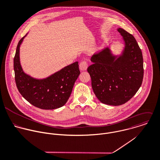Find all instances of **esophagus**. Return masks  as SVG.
Listing matches in <instances>:
<instances>
[{"label":"esophagus","mask_w":160,"mask_h":160,"mask_svg":"<svg viewBox=\"0 0 160 160\" xmlns=\"http://www.w3.org/2000/svg\"><path fill=\"white\" fill-rule=\"evenodd\" d=\"M79 67H80V69L81 70H82V71L86 70L87 69V67H88V63H87V61H82L80 63Z\"/></svg>","instance_id":"34e87169"}]
</instances>
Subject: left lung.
<instances>
[{"label": "left lung", "mask_w": 160, "mask_h": 160, "mask_svg": "<svg viewBox=\"0 0 160 160\" xmlns=\"http://www.w3.org/2000/svg\"><path fill=\"white\" fill-rule=\"evenodd\" d=\"M125 46L117 58L106 48L92 55L93 64L87 68L97 98L106 105L118 106L130 100L140 88L143 78V59L135 37L122 28Z\"/></svg>", "instance_id": "8db88e82"}]
</instances>
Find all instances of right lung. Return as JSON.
Segmentation results:
<instances>
[{"label": "right lung", "mask_w": 160, "mask_h": 160, "mask_svg": "<svg viewBox=\"0 0 160 160\" xmlns=\"http://www.w3.org/2000/svg\"><path fill=\"white\" fill-rule=\"evenodd\" d=\"M18 43L13 59L15 80L22 96L30 104L43 110H53L63 106L68 100L80 72L78 62L69 65L51 76L41 80L25 74L20 65Z\"/></svg>", "instance_id": "right-lung-1"}]
</instances>
